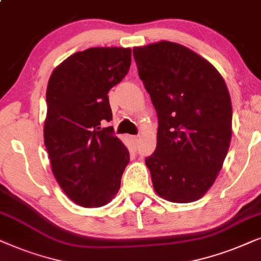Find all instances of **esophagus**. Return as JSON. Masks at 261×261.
Segmentation results:
<instances>
[{"label": "esophagus", "instance_id": "esophagus-1", "mask_svg": "<svg viewBox=\"0 0 261 261\" xmlns=\"http://www.w3.org/2000/svg\"><path fill=\"white\" fill-rule=\"evenodd\" d=\"M128 140L133 142L134 144H137L138 141H140V138H138V136H128Z\"/></svg>", "mask_w": 261, "mask_h": 261}]
</instances>
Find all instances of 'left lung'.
I'll list each match as a JSON object with an SVG mask.
<instances>
[{
    "mask_svg": "<svg viewBox=\"0 0 261 261\" xmlns=\"http://www.w3.org/2000/svg\"><path fill=\"white\" fill-rule=\"evenodd\" d=\"M133 51L159 118L156 149L145 159L152 186L163 199L192 203L214 185L230 145L227 85L184 45L161 40Z\"/></svg>",
    "mask_w": 261,
    "mask_h": 261,
    "instance_id": "1",
    "label": "left lung"
}]
</instances>
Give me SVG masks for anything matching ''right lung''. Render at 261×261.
I'll return each instance as SVG.
<instances>
[{"instance_id":"obj_1","label":"right lung","mask_w":261,"mask_h":261,"mask_svg":"<svg viewBox=\"0 0 261 261\" xmlns=\"http://www.w3.org/2000/svg\"><path fill=\"white\" fill-rule=\"evenodd\" d=\"M130 47H90L52 71L46 89L44 143L51 171L70 200L83 207L109 204L130 158L113 127L109 92L128 72Z\"/></svg>"}]
</instances>
